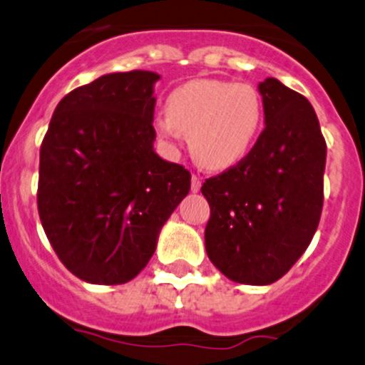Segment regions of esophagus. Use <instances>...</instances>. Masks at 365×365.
Listing matches in <instances>:
<instances>
[{"mask_svg":"<svg viewBox=\"0 0 365 365\" xmlns=\"http://www.w3.org/2000/svg\"><path fill=\"white\" fill-rule=\"evenodd\" d=\"M200 187H202V179H200V175L193 174V178H191V191H193V193H198Z\"/></svg>","mask_w":365,"mask_h":365,"instance_id":"34e87169","label":"esophagus"}]
</instances>
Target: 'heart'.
Segmentation results:
<instances>
[{
    "label": "heart",
    "instance_id": "b5f03b06",
    "mask_svg": "<svg viewBox=\"0 0 365 365\" xmlns=\"http://www.w3.org/2000/svg\"><path fill=\"white\" fill-rule=\"evenodd\" d=\"M264 124L260 93L245 83L198 79L179 86L167 98V113L153 125L165 141L187 134L196 162L210 170L236 165L250 153Z\"/></svg>",
    "mask_w": 365,
    "mask_h": 365
}]
</instances>
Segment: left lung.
<instances>
[{
  "label": "left lung",
  "mask_w": 365,
  "mask_h": 365,
  "mask_svg": "<svg viewBox=\"0 0 365 365\" xmlns=\"http://www.w3.org/2000/svg\"><path fill=\"white\" fill-rule=\"evenodd\" d=\"M265 129L237 165L207 179L205 248L224 276L265 286L293 267L319 226L326 141L312 105L274 77L259 84Z\"/></svg>",
  "instance_id": "8db88e82"
}]
</instances>
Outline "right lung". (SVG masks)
Masks as SVG:
<instances>
[{
	"label": "right lung",
	"instance_id": "obj_1",
	"mask_svg": "<svg viewBox=\"0 0 365 365\" xmlns=\"http://www.w3.org/2000/svg\"><path fill=\"white\" fill-rule=\"evenodd\" d=\"M158 79L115 72L73 89L41 145V224L61 264L91 284L134 279L190 193V172L153 150Z\"/></svg>",
	"mask_w": 365,
	"mask_h": 365
}]
</instances>
